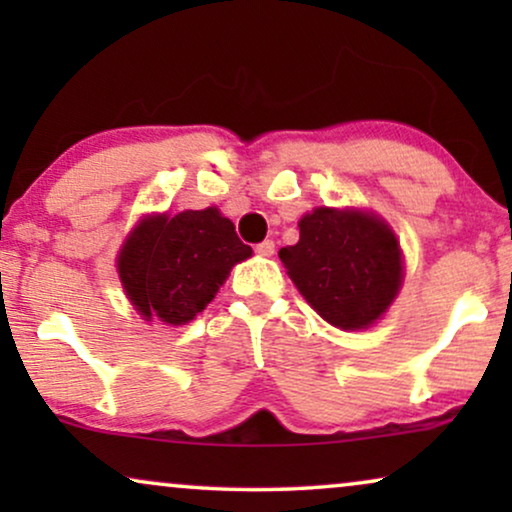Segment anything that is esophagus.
<instances>
[{
    "instance_id": "esophagus-1",
    "label": "esophagus",
    "mask_w": 512,
    "mask_h": 512,
    "mask_svg": "<svg viewBox=\"0 0 512 512\" xmlns=\"http://www.w3.org/2000/svg\"><path fill=\"white\" fill-rule=\"evenodd\" d=\"M256 251H258V254H261V256H272V254H275V242H272V240L258 242V244H256Z\"/></svg>"
}]
</instances>
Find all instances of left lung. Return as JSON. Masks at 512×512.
<instances>
[{"label":"left lung","mask_w":512,"mask_h":512,"mask_svg":"<svg viewBox=\"0 0 512 512\" xmlns=\"http://www.w3.org/2000/svg\"><path fill=\"white\" fill-rule=\"evenodd\" d=\"M300 240L279 249L286 272L328 324L368 328L396 298L403 258L384 221L319 207L298 223Z\"/></svg>","instance_id":"8db88e82"}]
</instances>
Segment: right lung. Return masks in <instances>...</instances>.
<instances>
[{
	"label": "right lung",
	"mask_w": 512,
	"mask_h": 512,
	"mask_svg": "<svg viewBox=\"0 0 512 512\" xmlns=\"http://www.w3.org/2000/svg\"><path fill=\"white\" fill-rule=\"evenodd\" d=\"M249 256L219 209H188L139 221L118 256V275L142 317L179 326L205 310L230 268Z\"/></svg>",
	"instance_id": "obj_1"
}]
</instances>
